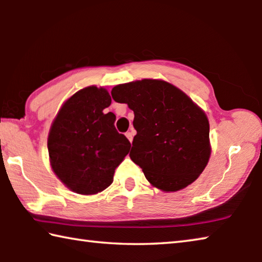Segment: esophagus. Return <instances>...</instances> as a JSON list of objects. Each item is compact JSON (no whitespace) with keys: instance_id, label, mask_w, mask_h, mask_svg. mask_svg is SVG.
<instances>
[{"instance_id":"1","label":"esophagus","mask_w":262,"mask_h":262,"mask_svg":"<svg viewBox=\"0 0 262 262\" xmlns=\"http://www.w3.org/2000/svg\"><path fill=\"white\" fill-rule=\"evenodd\" d=\"M134 135H135V130H134V128H130V129L126 133L127 139L130 141V143L133 142V139H134Z\"/></svg>"}]
</instances>
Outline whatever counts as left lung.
<instances>
[{
  "label": "left lung",
  "instance_id": "left-lung-1",
  "mask_svg": "<svg viewBox=\"0 0 262 262\" xmlns=\"http://www.w3.org/2000/svg\"><path fill=\"white\" fill-rule=\"evenodd\" d=\"M112 98L134 111L130 159L150 184L176 192L192 184L210 156L209 122L183 91L158 79L120 84Z\"/></svg>",
  "mask_w": 262,
  "mask_h": 262
}]
</instances>
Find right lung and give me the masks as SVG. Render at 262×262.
Returning a JSON list of instances; mask_svg holds the SVG:
<instances>
[{
  "label": "right lung",
  "mask_w": 262,
  "mask_h": 262,
  "mask_svg": "<svg viewBox=\"0 0 262 262\" xmlns=\"http://www.w3.org/2000/svg\"><path fill=\"white\" fill-rule=\"evenodd\" d=\"M111 96L104 88L77 91L57 113L47 147L55 174L78 194H97L112 184L130 142L115 129V115L105 112Z\"/></svg>",
  "instance_id": "right-lung-1"
}]
</instances>
